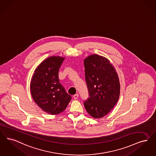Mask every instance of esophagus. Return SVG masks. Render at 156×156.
I'll return each mask as SVG.
<instances>
[{"label": "esophagus", "mask_w": 156, "mask_h": 156, "mask_svg": "<svg viewBox=\"0 0 156 156\" xmlns=\"http://www.w3.org/2000/svg\"><path fill=\"white\" fill-rule=\"evenodd\" d=\"M78 94H74V96H73V98H74V99H75V100H76V99H78Z\"/></svg>", "instance_id": "obj_1"}]
</instances>
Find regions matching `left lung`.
Listing matches in <instances>:
<instances>
[{"label": "left lung", "instance_id": "8db88e82", "mask_svg": "<svg viewBox=\"0 0 156 156\" xmlns=\"http://www.w3.org/2000/svg\"><path fill=\"white\" fill-rule=\"evenodd\" d=\"M83 62L90 96L84 101V106L91 117L101 119L111 112L119 100L120 83L118 74L110 60L99 55L87 56Z\"/></svg>", "mask_w": 156, "mask_h": 156}]
</instances>
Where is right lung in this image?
Wrapping results in <instances>:
<instances>
[{
	"label": "right lung",
	"mask_w": 156,
	"mask_h": 156,
	"mask_svg": "<svg viewBox=\"0 0 156 156\" xmlns=\"http://www.w3.org/2000/svg\"><path fill=\"white\" fill-rule=\"evenodd\" d=\"M65 57L51 56L40 63L32 76L30 90L33 100L44 112L56 115L62 112L71 100L60 84L58 70Z\"/></svg>",
	"instance_id": "right-lung-1"
}]
</instances>
